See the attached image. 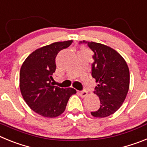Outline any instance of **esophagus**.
Masks as SVG:
<instances>
[{"mask_svg": "<svg viewBox=\"0 0 147 147\" xmlns=\"http://www.w3.org/2000/svg\"><path fill=\"white\" fill-rule=\"evenodd\" d=\"M79 95H81V97H85L87 95V92L85 91V90H81V91H79Z\"/></svg>", "mask_w": 147, "mask_h": 147, "instance_id": "obj_1", "label": "esophagus"}]
</instances>
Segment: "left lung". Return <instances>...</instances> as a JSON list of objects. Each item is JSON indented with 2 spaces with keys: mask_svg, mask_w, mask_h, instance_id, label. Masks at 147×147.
Masks as SVG:
<instances>
[{
  "mask_svg": "<svg viewBox=\"0 0 147 147\" xmlns=\"http://www.w3.org/2000/svg\"><path fill=\"white\" fill-rule=\"evenodd\" d=\"M79 44H87L93 52L92 76L98 82L94 93L100 98L99 109L91 114L104 118L113 114L124 101L129 87V70L122 56L110 47L85 40Z\"/></svg>",
  "mask_w": 147,
  "mask_h": 147,
  "instance_id": "obj_1",
  "label": "left lung"
}]
</instances>
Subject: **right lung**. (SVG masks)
Masks as SVG:
<instances>
[{"label":"right lung","instance_id":"obj_1","mask_svg":"<svg viewBox=\"0 0 147 147\" xmlns=\"http://www.w3.org/2000/svg\"><path fill=\"white\" fill-rule=\"evenodd\" d=\"M72 40L56 42L29 55L20 71V89L24 100L34 112L47 118H55L64 112L72 88L52 86L58 52L69 47Z\"/></svg>","mask_w":147,"mask_h":147}]
</instances>
